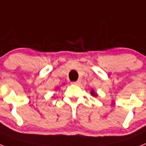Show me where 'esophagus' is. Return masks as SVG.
<instances>
[{
  "label": "esophagus",
  "instance_id": "1",
  "mask_svg": "<svg viewBox=\"0 0 146 146\" xmlns=\"http://www.w3.org/2000/svg\"><path fill=\"white\" fill-rule=\"evenodd\" d=\"M80 82H81L80 80H78L75 81V82H72V83H73V84H74V85H79L80 83Z\"/></svg>",
  "mask_w": 146,
  "mask_h": 146
}]
</instances>
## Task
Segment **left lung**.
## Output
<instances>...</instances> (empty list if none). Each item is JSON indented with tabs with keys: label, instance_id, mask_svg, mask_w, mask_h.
Returning a JSON list of instances; mask_svg holds the SVG:
<instances>
[{
	"label": "left lung",
	"instance_id": "8db88e82",
	"mask_svg": "<svg viewBox=\"0 0 146 146\" xmlns=\"http://www.w3.org/2000/svg\"><path fill=\"white\" fill-rule=\"evenodd\" d=\"M91 95H92V96H97V94H96V93L94 92V90H92V91H91Z\"/></svg>",
	"mask_w": 146,
	"mask_h": 146
}]
</instances>
